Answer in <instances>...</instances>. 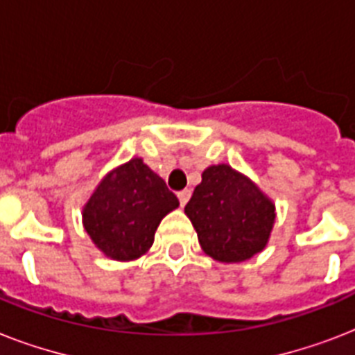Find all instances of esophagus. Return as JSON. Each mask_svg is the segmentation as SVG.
Segmentation results:
<instances>
[{
	"label": "esophagus",
	"instance_id": "1",
	"mask_svg": "<svg viewBox=\"0 0 355 355\" xmlns=\"http://www.w3.org/2000/svg\"><path fill=\"white\" fill-rule=\"evenodd\" d=\"M178 200H180V205H186V202H188L189 200V197H191V191H189V189H182V191H178Z\"/></svg>",
	"mask_w": 355,
	"mask_h": 355
}]
</instances>
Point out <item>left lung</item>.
<instances>
[{
    "label": "left lung",
    "instance_id": "obj_1",
    "mask_svg": "<svg viewBox=\"0 0 355 355\" xmlns=\"http://www.w3.org/2000/svg\"><path fill=\"white\" fill-rule=\"evenodd\" d=\"M184 211L202 250L223 263L261 252L276 217L272 200L227 164L206 167Z\"/></svg>",
    "mask_w": 355,
    "mask_h": 355
}]
</instances>
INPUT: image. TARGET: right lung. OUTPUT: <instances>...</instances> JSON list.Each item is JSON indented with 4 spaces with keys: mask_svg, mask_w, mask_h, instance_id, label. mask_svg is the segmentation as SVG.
<instances>
[{
    "mask_svg": "<svg viewBox=\"0 0 355 355\" xmlns=\"http://www.w3.org/2000/svg\"><path fill=\"white\" fill-rule=\"evenodd\" d=\"M178 208L177 195L141 158L112 169L83 208V225L105 256L130 261L155 241L164 217Z\"/></svg>",
    "mask_w": 355,
    "mask_h": 355,
    "instance_id": "add662e5",
    "label": "right lung"
}]
</instances>
